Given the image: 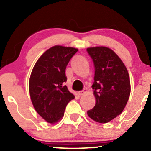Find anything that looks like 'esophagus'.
Returning <instances> with one entry per match:
<instances>
[{
	"label": "esophagus",
	"mask_w": 151,
	"mask_h": 151,
	"mask_svg": "<svg viewBox=\"0 0 151 151\" xmlns=\"http://www.w3.org/2000/svg\"><path fill=\"white\" fill-rule=\"evenodd\" d=\"M85 92H86V89H83V90H81V91H78L77 93L79 95V96H81V95H83Z\"/></svg>",
	"instance_id": "esophagus-1"
}]
</instances>
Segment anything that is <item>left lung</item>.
<instances>
[{"mask_svg":"<svg viewBox=\"0 0 151 151\" xmlns=\"http://www.w3.org/2000/svg\"><path fill=\"white\" fill-rule=\"evenodd\" d=\"M94 66L92 89L96 99L88 116L96 122L105 124L120 115L125 108L131 84L126 66L112 50L106 47L86 49Z\"/></svg>","mask_w":151,"mask_h":151,"instance_id":"left-lung-1","label":"left lung"}]
</instances>
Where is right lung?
Listing matches in <instances>:
<instances>
[{
	"instance_id": "1",
	"label": "right lung",
	"mask_w": 151,
	"mask_h": 151,
	"mask_svg": "<svg viewBox=\"0 0 151 151\" xmlns=\"http://www.w3.org/2000/svg\"><path fill=\"white\" fill-rule=\"evenodd\" d=\"M77 51L74 47L54 46L38 59L31 72V101L38 114L50 124L61 119L67 104L74 99L64 83L67 79L66 67Z\"/></svg>"
}]
</instances>
